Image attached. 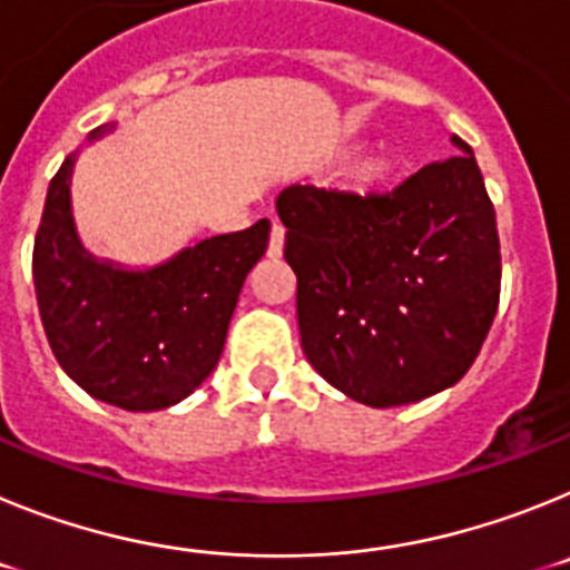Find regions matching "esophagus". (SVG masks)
<instances>
[{
    "instance_id": "esophagus-1",
    "label": "esophagus",
    "mask_w": 570,
    "mask_h": 570,
    "mask_svg": "<svg viewBox=\"0 0 570 570\" xmlns=\"http://www.w3.org/2000/svg\"><path fill=\"white\" fill-rule=\"evenodd\" d=\"M285 248V228L274 219V228H271V242H268V256H282Z\"/></svg>"
}]
</instances>
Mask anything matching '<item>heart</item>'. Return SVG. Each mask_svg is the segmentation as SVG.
I'll list each match as a JSON object with an SVG mask.
<instances>
[{
  "instance_id": "1",
  "label": "heart",
  "mask_w": 570,
  "mask_h": 570,
  "mask_svg": "<svg viewBox=\"0 0 570 570\" xmlns=\"http://www.w3.org/2000/svg\"><path fill=\"white\" fill-rule=\"evenodd\" d=\"M387 174V163L382 159V156H371V159H365V163L356 168V185H362V188H371L374 183H380L382 176Z\"/></svg>"
}]
</instances>
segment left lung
I'll return each instance as SVG.
<instances>
[{
	"label": "left lung",
	"instance_id": "obj_1",
	"mask_svg": "<svg viewBox=\"0 0 570 570\" xmlns=\"http://www.w3.org/2000/svg\"><path fill=\"white\" fill-rule=\"evenodd\" d=\"M391 190L276 199L302 351L342 394L394 407L465 376L500 305L497 210L471 145Z\"/></svg>",
	"mask_w": 570,
	"mask_h": 570
}]
</instances>
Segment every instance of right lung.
I'll return each mask as SVG.
<instances>
[{
  "instance_id": "obj_1",
  "label": "right lung",
  "mask_w": 570,
  "mask_h": 570,
  "mask_svg": "<svg viewBox=\"0 0 570 570\" xmlns=\"http://www.w3.org/2000/svg\"><path fill=\"white\" fill-rule=\"evenodd\" d=\"M70 168L68 156L50 179L33 242V285L50 351L70 380L108 405H176L223 356L242 282L268 248L271 223L210 236L159 268L130 274L79 248Z\"/></svg>"
}]
</instances>
